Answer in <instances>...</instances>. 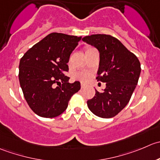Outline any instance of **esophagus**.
Listing matches in <instances>:
<instances>
[{
  "mask_svg": "<svg viewBox=\"0 0 160 160\" xmlns=\"http://www.w3.org/2000/svg\"><path fill=\"white\" fill-rule=\"evenodd\" d=\"M87 86H88V85H87L86 83H84V82H82V83H81V88H86Z\"/></svg>",
  "mask_w": 160,
  "mask_h": 160,
  "instance_id": "34e87169",
  "label": "esophagus"
}]
</instances>
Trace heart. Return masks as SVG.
Masks as SVG:
<instances>
[{
	"instance_id": "obj_1",
	"label": "heart",
	"mask_w": 160,
	"mask_h": 160,
	"mask_svg": "<svg viewBox=\"0 0 160 160\" xmlns=\"http://www.w3.org/2000/svg\"><path fill=\"white\" fill-rule=\"evenodd\" d=\"M90 76V74L87 72H78V73L75 74V77L82 81H85L88 79Z\"/></svg>"
}]
</instances>
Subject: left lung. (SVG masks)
Wrapping results in <instances>:
<instances>
[{
  "instance_id": "obj_1",
  "label": "left lung",
  "mask_w": 160,
  "mask_h": 160,
  "mask_svg": "<svg viewBox=\"0 0 160 160\" xmlns=\"http://www.w3.org/2000/svg\"><path fill=\"white\" fill-rule=\"evenodd\" d=\"M82 40L99 51L96 79L106 82L105 89L101 92L96 89V95L87 101V105L96 116L111 118L128 103L140 76V62L121 41L110 35H91Z\"/></svg>"
}]
</instances>
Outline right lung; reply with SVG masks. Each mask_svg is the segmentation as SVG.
Instances as JSON below:
<instances>
[{
    "label": "right lung",
    "instance_id": "1",
    "mask_svg": "<svg viewBox=\"0 0 160 160\" xmlns=\"http://www.w3.org/2000/svg\"><path fill=\"white\" fill-rule=\"evenodd\" d=\"M82 36L53 32L35 44L19 63L20 85L27 103L39 117L52 118L64 113L71 97L78 92V81L69 83L71 53ZM62 84H61V83ZM60 83L55 87V84Z\"/></svg>",
    "mask_w": 160,
    "mask_h": 160
}]
</instances>
